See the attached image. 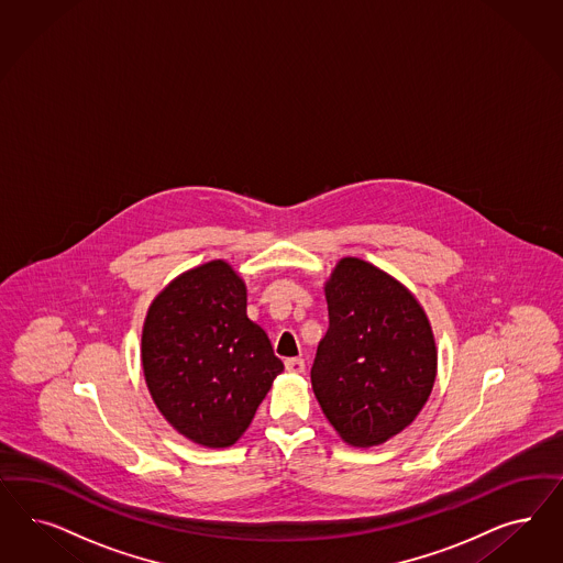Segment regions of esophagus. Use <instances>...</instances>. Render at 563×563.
Returning <instances> with one entry per match:
<instances>
[{"label":"esophagus","mask_w":563,"mask_h":563,"mask_svg":"<svg viewBox=\"0 0 563 563\" xmlns=\"http://www.w3.org/2000/svg\"><path fill=\"white\" fill-rule=\"evenodd\" d=\"M286 371L294 373V375L305 373V361H302V358H288V361H286Z\"/></svg>","instance_id":"esophagus-1"}]
</instances>
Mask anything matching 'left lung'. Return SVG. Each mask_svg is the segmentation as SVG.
Here are the masks:
<instances>
[{
    "instance_id": "8db88e82",
    "label": "left lung",
    "mask_w": 563,
    "mask_h": 563,
    "mask_svg": "<svg viewBox=\"0 0 563 563\" xmlns=\"http://www.w3.org/2000/svg\"><path fill=\"white\" fill-rule=\"evenodd\" d=\"M329 329L310 368L312 391L352 448L382 445L422 410L437 345L417 296L394 275L344 256L325 282Z\"/></svg>"
}]
</instances>
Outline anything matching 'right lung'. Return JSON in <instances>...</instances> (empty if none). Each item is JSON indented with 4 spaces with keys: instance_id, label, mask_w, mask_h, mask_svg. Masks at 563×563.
I'll list each match as a JSON object with an SVG mask.
<instances>
[{
    "instance_id": "right-lung-1",
    "label": "right lung",
    "mask_w": 563,
    "mask_h": 563,
    "mask_svg": "<svg viewBox=\"0 0 563 563\" xmlns=\"http://www.w3.org/2000/svg\"><path fill=\"white\" fill-rule=\"evenodd\" d=\"M141 361L165 420L202 448H230L284 363L246 314V284L221 258L172 279L146 310Z\"/></svg>"
}]
</instances>
